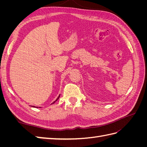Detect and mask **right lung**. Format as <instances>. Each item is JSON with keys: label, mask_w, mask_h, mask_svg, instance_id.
Here are the masks:
<instances>
[{"label": "right lung", "mask_w": 147, "mask_h": 147, "mask_svg": "<svg viewBox=\"0 0 147 147\" xmlns=\"http://www.w3.org/2000/svg\"><path fill=\"white\" fill-rule=\"evenodd\" d=\"M59 97H60V95H59V97H57V99H56V100H55V102H53V104H54V103H55V102H56V101H57V100H58V99H59Z\"/></svg>", "instance_id": "right-lung-1"}]
</instances>
